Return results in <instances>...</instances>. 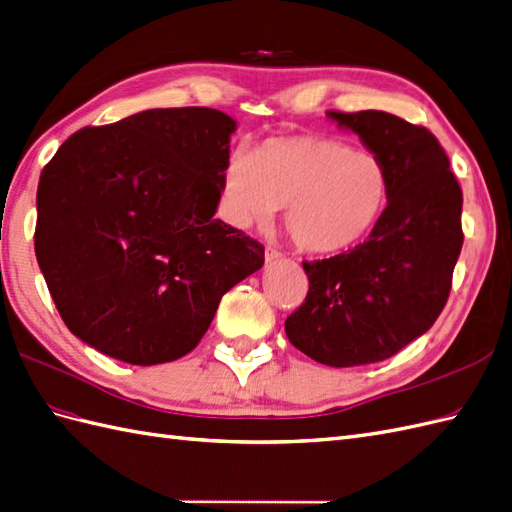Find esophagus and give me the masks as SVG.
Segmentation results:
<instances>
[{"label": "esophagus", "instance_id": "obj_1", "mask_svg": "<svg viewBox=\"0 0 512 512\" xmlns=\"http://www.w3.org/2000/svg\"><path fill=\"white\" fill-rule=\"evenodd\" d=\"M278 258H282V252H278L276 247H267L265 249V260H267V263H273V260H278Z\"/></svg>", "mask_w": 512, "mask_h": 512}]
</instances>
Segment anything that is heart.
I'll return each mask as SVG.
<instances>
[{"label": "heart", "mask_w": 512, "mask_h": 512, "mask_svg": "<svg viewBox=\"0 0 512 512\" xmlns=\"http://www.w3.org/2000/svg\"><path fill=\"white\" fill-rule=\"evenodd\" d=\"M389 202L384 160L330 136H273L254 152L234 149L221 171L223 217L263 228L286 206V230L308 254L363 241Z\"/></svg>", "instance_id": "b5f03b06"}]
</instances>
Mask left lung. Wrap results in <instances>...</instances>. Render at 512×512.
<instances>
[{
	"mask_svg": "<svg viewBox=\"0 0 512 512\" xmlns=\"http://www.w3.org/2000/svg\"><path fill=\"white\" fill-rule=\"evenodd\" d=\"M328 117L384 160L389 202L367 241L304 263L308 295L284 330L317 363L358 367L391 358L441 315L463 247V191L430 130L382 110Z\"/></svg>",
	"mask_w": 512,
	"mask_h": 512,
	"instance_id": "left-lung-1",
	"label": "left lung"
}]
</instances>
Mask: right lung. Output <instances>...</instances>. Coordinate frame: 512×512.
Here are the masks:
<instances>
[{"label":"right lung","mask_w":512,"mask_h":512,"mask_svg":"<svg viewBox=\"0 0 512 512\" xmlns=\"http://www.w3.org/2000/svg\"><path fill=\"white\" fill-rule=\"evenodd\" d=\"M236 121L154 108L82 128L47 162L34 252L67 328L130 365L189 354L265 249L213 219Z\"/></svg>","instance_id":"right-lung-1"}]
</instances>
